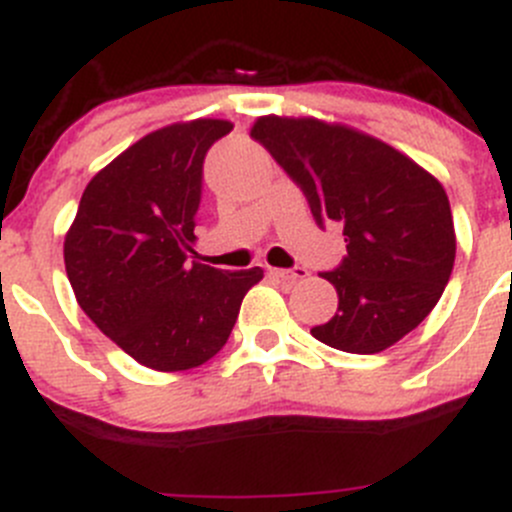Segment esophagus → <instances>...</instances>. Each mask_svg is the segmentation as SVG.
I'll return each instance as SVG.
<instances>
[{"instance_id":"1","label":"esophagus","mask_w":512,"mask_h":512,"mask_svg":"<svg viewBox=\"0 0 512 512\" xmlns=\"http://www.w3.org/2000/svg\"><path fill=\"white\" fill-rule=\"evenodd\" d=\"M270 272L282 282H297L307 277V267H299V265L292 267V270H270Z\"/></svg>"}]
</instances>
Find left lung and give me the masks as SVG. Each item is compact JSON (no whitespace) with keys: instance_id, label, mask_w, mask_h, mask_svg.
Here are the masks:
<instances>
[{"instance_id":"left-lung-1","label":"left lung","mask_w":512,"mask_h":512,"mask_svg":"<svg viewBox=\"0 0 512 512\" xmlns=\"http://www.w3.org/2000/svg\"><path fill=\"white\" fill-rule=\"evenodd\" d=\"M250 136L307 198L319 227H342L347 255L322 272L339 294L312 337L379 354L428 317L451 277L456 232L443 185L379 138L317 118L262 116Z\"/></svg>"}]
</instances>
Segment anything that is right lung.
I'll list each match as a JSON object with an SVG mask.
<instances>
[{
  "mask_svg": "<svg viewBox=\"0 0 512 512\" xmlns=\"http://www.w3.org/2000/svg\"><path fill=\"white\" fill-rule=\"evenodd\" d=\"M230 121L198 118L148 133L91 178L64 240L86 317L138 364L185 371L225 347L260 267L190 260L210 146Z\"/></svg>",
  "mask_w": 512,
  "mask_h": 512,
  "instance_id": "1",
  "label": "right lung"
}]
</instances>
